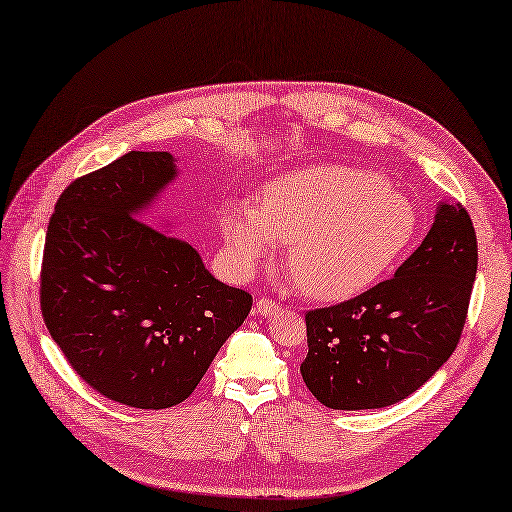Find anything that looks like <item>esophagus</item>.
Returning a JSON list of instances; mask_svg holds the SVG:
<instances>
[{
    "mask_svg": "<svg viewBox=\"0 0 512 512\" xmlns=\"http://www.w3.org/2000/svg\"><path fill=\"white\" fill-rule=\"evenodd\" d=\"M282 309V305L273 301V299H267V297H260L256 303H254V312L260 314V316H273Z\"/></svg>",
    "mask_w": 512,
    "mask_h": 512,
    "instance_id": "obj_1",
    "label": "esophagus"
}]
</instances>
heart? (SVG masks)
Listing matches in <instances>:
<instances>
[{
	"label": "heart",
	"mask_w": 512,
	"mask_h": 512,
	"mask_svg": "<svg viewBox=\"0 0 512 512\" xmlns=\"http://www.w3.org/2000/svg\"><path fill=\"white\" fill-rule=\"evenodd\" d=\"M418 218L410 200L361 168L314 164L262 190L258 209L230 205L222 230L241 269L290 243L286 265L314 299L344 301L380 282L408 252Z\"/></svg>",
	"instance_id": "b5f03b06"
}]
</instances>
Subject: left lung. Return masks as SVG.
<instances>
[{"instance_id":"obj_1","label":"left lung","mask_w":512,"mask_h":512,"mask_svg":"<svg viewBox=\"0 0 512 512\" xmlns=\"http://www.w3.org/2000/svg\"><path fill=\"white\" fill-rule=\"evenodd\" d=\"M476 265L466 207L442 203L391 280L305 312L307 389L333 410L386 408L421 389L459 344Z\"/></svg>"}]
</instances>
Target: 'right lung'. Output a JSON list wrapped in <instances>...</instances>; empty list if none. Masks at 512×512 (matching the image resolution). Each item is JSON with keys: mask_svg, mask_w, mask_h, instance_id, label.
I'll return each mask as SVG.
<instances>
[{"mask_svg": "<svg viewBox=\"0 0 512 512\" xmlns=\"http://www.w3.org/2000/svg\"><path fill=\"white\" fill-rule=\"evenodd\" d=\"M177 175L166 151H130L61 192L46 230L40 307L85 384L117 404L188 399L252 309L190 243L138 218Z\"/></svg>", "mask_w": 512, "mask_h": 512, "instance_id": "right-lung-1", "label": "right lung"}]
</instances>
